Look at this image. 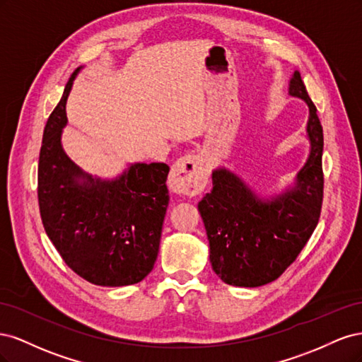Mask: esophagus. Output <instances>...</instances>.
Instances as JSON below:
<instances>
[{"instance_id": "34e87169", "label": "esophagus", "mask_w": 362, "mask_h": 362, "mask_svg": "<svg viewBox=\"0 0 362 362\" xmlns=\"http://www.w3.org/2000/svg\"><path fill=\"white\" fill-rule=\"evenodd\" d=\"M208 177L210 170L206 160L199 154H189L181 157L172 166L169 187L178 194L194 196L206 187Z\"/></svg>"}]
</instances>
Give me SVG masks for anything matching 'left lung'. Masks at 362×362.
<instances>
[{"label":"left lung","mask_w":362,"mask_h":362,"mask_svg":"<svg viewBox=\"0 0 362 362\" xmlns=\"http://www.w3.org/2000/svg\"><path fill=\"white\" fill-rule=\"evenodd\" d=\"M290 95L310 107L311 154L298 173L296 187L272 201L258 196L225 169L213 172V190L198 204L210 261L229 286L259 287L278 279L293 264L319 223L323 202V128L317 108L296 71Z\"/></svg>","instance_id":"left-lung-1"}]
</instances>
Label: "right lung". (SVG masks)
<instances>
[{"label": "right lung", "mask_w": 362, "mask_h": 362, "mask_svg": "<svg viewBox=\"0 0 362 362\" xmlns=\"http://www.w3.org/2000/svg\"><path fill=\"white\" fill-rule=\"evenodd\" d=\"M76 69L43 129L37 199L43 228L66 266L95 286L137 284L154 267L169 204L164 163H137L115 181L93 180L63 152ZM80 179H84L83 183Z\"/></svg>", "instance_id": "right-lung-1"}]
</instances>
